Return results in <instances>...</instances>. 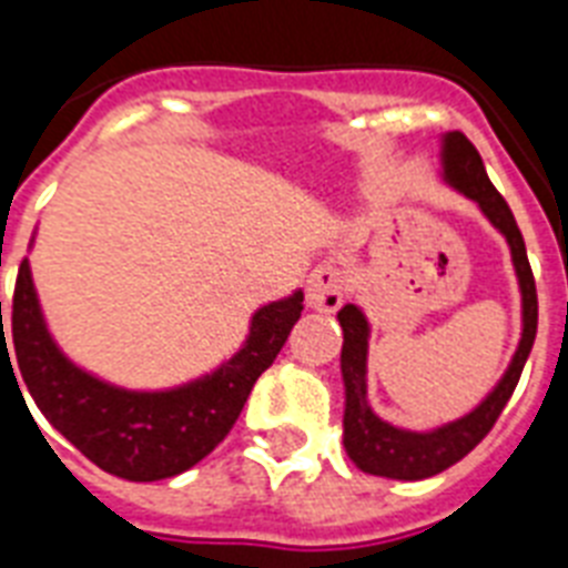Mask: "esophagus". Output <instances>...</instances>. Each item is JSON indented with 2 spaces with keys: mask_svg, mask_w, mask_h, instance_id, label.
Listing matches in <instances>:
<instances>
[{
  "mask_svg": "<svg viewBox=\"0 0 568 568\" xmlns=\"http://www.w3.org/2000/svg\"><path fill=\"white\" fill-rule=\"evenodd\" d=\"M306 301L312 310L336 312L345 301V274L336 265H318L306 280Z\"/></svg>",
  "mask_w": 568,
  "mask_h": 568,
  "instance_id": "obj_1",
  "label": "esophagus"
}]
</instances>
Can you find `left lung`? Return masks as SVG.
<instances>
[{
	"instance_id": "obj_1",
	"label": "left lung",
	"mask_w": 568,
	"mask_h": 568,
	"mask_svg": "<svg viewBox=\"0 0 568 568\" xmlns=\"http://www.w3.org/2000/svg\"><path fill=\"white\" fill-rule=\"evenodd\" d=\"M442 162H445V180L457 191L471 196L510 244L513 265H516L521 285L525 329H521L519 351L513 356L510 368L501 377V383L495 386L493 395L486 397L475 413H468L466 418L445 424V427L433 433H406L392 427V424L379 422L377 415L372 413V406H368V397H365V351H368L365 315L351 303L338 312V324L345 329V345H342V374H345L347 388L345 450L363 471L377 477H392V480H424V477L439 475V471H445V468L466 457L468 450H475L486 439V433L493 430V424L498 422V415L504 413V406L516 392L521 368L528 363L530 347H534V338H537V283H534L528 250H525V239H521L519 223L513 217L510 205L495 191V185L486 176L484 159L463 132L445 135Z\"/></svg>"
}]
</instances>
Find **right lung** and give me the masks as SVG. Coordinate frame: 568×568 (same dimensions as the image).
Segmentation results:
<instances>
[{
  "instance_id": "add662e5",
  "label": "right lung",
  "mask_w": 568,
  "mask_h": 568,
  "mask_svg": "<svg viewBox=\"0 0 568 568\" xmlns=\"http://www.w3.org/2000/svg\"><path fill=\"white\" fill-rule=\"evenodd\" d=\"M301 312V292L258 310L253 315L247 345L212 377L153 395L123 392L79 372L52 345L40 318L29 262L22 258L8 318L11 348L7 347L11 342H4L0 301V359L8 349L18 354V365L11 366V374L13 368H20L43 418L67 442H73L93 466L138 484L162 480L189 471L226 439L258 374L274 365Z\"/></svg>"
}]
</instances>
